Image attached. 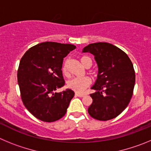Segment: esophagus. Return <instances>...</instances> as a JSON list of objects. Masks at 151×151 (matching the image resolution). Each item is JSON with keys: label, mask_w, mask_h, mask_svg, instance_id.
<instances>
[{"label": "esophagus", "mask_w": 151, "mask_h": 151, "mask_svg": "<svg viewBox=\"0 0 151 151\" xmlns=\"http://www.w3.org/2000/svg\"><path fill=\"white\" fill-rule=\"evenodd\" d=\"M84 96H85V94H83V93H77V92L75 93V96H78V97H83Z\"/></svg>", "instance_id": "obj_1"}]
</instances>
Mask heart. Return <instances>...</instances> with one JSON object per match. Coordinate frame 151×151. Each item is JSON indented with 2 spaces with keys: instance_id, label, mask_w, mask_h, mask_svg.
Masks as SVG:
<instances>
[{
  "instance_id": "1",
  "label": "heart",
  "mask_w": 151,
  "mask_h": 151,
  "mask_svg": "<svg viewBox=\"0 0 151 151\" xmlns=\"http://www.w3.org/2000/svg\"><path fill=\"white\" fill-rule=\"evenodd\" d=\"M88 60H91L90 58L88 56H83L81 58V63L86 66V63H87ZM62 72L65 75H67V65L66 63L63 64L62 66ZM91 84L90 79L88 77H74V78L70 79L67 82V86L71 90L74 91L77 93H80L85 90L86 88L89 86Z\"/></svg>"
}]
</instances>
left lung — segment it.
I'll list each match as a JSON object with an SVG mask.
<instances>
[{
  "mask_svg": "<svg viewBox=\"0 0 151 151\" xmlns=\"http://www.w3.org/2000/svg\"><path fill=\"white\" fill-rule=\"evenodd\" d=\"M83 52L94 55L99 68L88 113L101 121L114 119L124 111L132 96L135 83L132 63L123 50L105 42L90 43Z\"/></svg>",
  "mask_w": 151,
  "mask_h": 151,
  "instance_id": "8db88e82",
  "label": "left lung"
}]
</instances>
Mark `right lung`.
I'll use <instances>...</instances> for the list:
<instances>
[{"instance_id":"right-lung-1","label":"right lung","mask_w":151,"mask_h":151,"mask_svg":"<svg viewBox=\"0 0 151 151\" xmlns=\"http://www.w3.org/2000/svg\"><path fill=\"white\" fill-rule=\"evenodd\" d=\"M76 48L72 44L43 42L31 47L21 59L17 72L22 102L33 116L43 122H54L65 114L74 92L65 85L63 59Z\"/></svg>"}]
</instances>
